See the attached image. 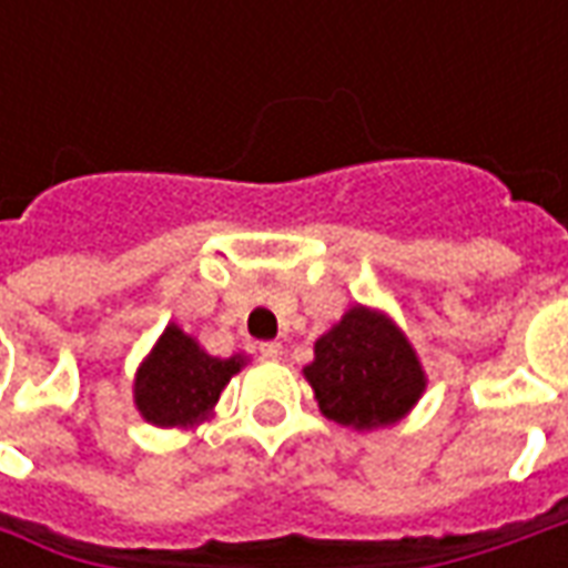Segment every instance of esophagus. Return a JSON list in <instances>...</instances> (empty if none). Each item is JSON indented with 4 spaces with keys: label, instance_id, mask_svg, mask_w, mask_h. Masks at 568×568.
<instances>
[{
    "label": "esophagus",
    "instance_id": "obj_1",
    "mask_svg": "<svg viewBox=\"0 0 568 568\" xmlns=\"http://www.w3.org/2000/svg\"><path fill=\"white\" fill-rule=\"evenodd\" d=\"M261 358L264 362H280L283 358V344H276V341L273 344H261Z\"/></svg>",
    "mask_w": 568,
    "mask_h": 568
}]
</instances>
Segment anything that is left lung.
Masks as SVG:
<instances>
[{
    "instance_id": "1",
    "label": "left lung",
    "mask_w": 568,
    "mask_h": 568,
    "mask_svg": "<svg viewBox=\"0 0 568 568\" xmlns=\"http://www.w3.org/2000/svg\"><path fill=\"white\" fill-rule=\"evenodd\" d=\"M304 381L325 419L356 432L386 428L417 407L426 371L417 349L383 310L353 304L313 344Z\"/></svg>"
}]
</instances>
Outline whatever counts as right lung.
<instances>
[{"label": "right lung", "mask_w": 568, "mask_h": 568, "mask_svg": "<svg viewBox=\"0 0 568 568\" xmlns=\"http://www.w3.org/2000/svg\"><path fill=\"white\" fill-rule=\"evenodd\" d=\"M243 353L210 356L197 337L170 322L133 377V405L158 428L200 426L212 417L224 386L246 365Z\"/></svg>", "instance_id": "1"}]
</instances>
